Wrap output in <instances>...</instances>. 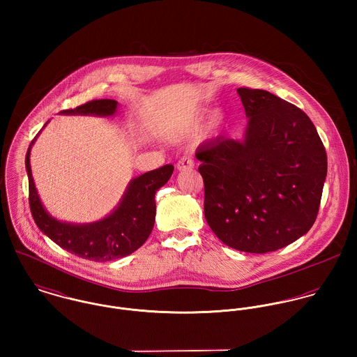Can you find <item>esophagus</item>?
<instances>
[{
  "label": "esophagus",
  "mask_w": 357,
  "mask_h": 357,
  "mask_svg": "<svg viewBox=\"0 0 357 357\" xmlns=\"http://www.w3.org/2000/svg\"><path fill=\"white\" fill-rule=\"evenodd\" d=\"M195 166V162L191 156H183L178 162H177V169L178 170H185V169H192Z\"/></svg>",
  "instance_id": "1"
}]
</instances>
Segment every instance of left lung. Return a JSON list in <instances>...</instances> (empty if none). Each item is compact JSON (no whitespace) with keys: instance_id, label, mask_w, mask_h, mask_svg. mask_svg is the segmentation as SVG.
<instances>
[{"instance_id":"1","label":"left lung","mask_w":357,"mask_h":357,"mask_svg":"<svg viewBox=\"0 0 357 357\" xmlns=\"http://www.w3.org/2000/svg\"><path fill=\"white\" fill-rule=\"evenodd\" d=\"M249 118L243 140L206 142L204 218L227 246L264 255L312 228L327 176V155L303 109L266 91L239 88Z\"/></svg>"}]
</instances>
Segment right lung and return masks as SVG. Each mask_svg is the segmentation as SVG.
<instances>
[{"label": "right lung", "instance_id": "1", "mask_svg": "<svg viewBox=\"0 0 357 357\" xmlns=\"http://www.w3.org/2000/svg\"><path fill=\"white\" fill-rule=\"evenodd\" d=\"M116 108L118 102L102 99L85 102L74 109H64L61 114L111 116L116 112ZM36 139L26 153L29 204L37 227L51 241L71 255L98 262L126 257L144 245L155 222V194L169 181L174 170L173 165H165L133 178L119 204L102 220L91 224L63 222L53 218L45 210L34 185L30 150Z\"/></svg>", "mask_w": 357, "mask_h": 357}]
</instances>
